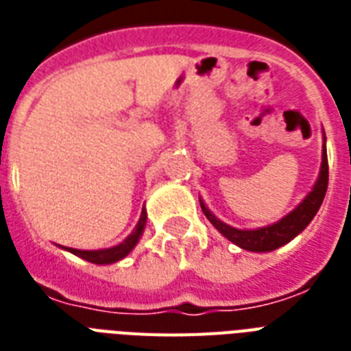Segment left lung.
Instances as JSON below:
<instances>
[{"label": "left lung", "instance_id": "1", "mask_svg": "<svg viewBox=\"0 0 351 351\" xmlns=\"http://www.w3.org/2000/svg\"><path fill=\"white\" fill-rule=\"evenodd\" d=\"M328 189V154H326V134L322 131V162L321 171H319V178H317L315 186L311 187V191L304 197V200L289 211L286 217H282L277 222H273L264 228H256V230H237L233 226L226 224L220 219H217L208 206L204 204L200 198V208L204 215L208 217L211 224L219 230L220 234H224L226 239L237 244L239 247L245 251H253V253H267V251H275L280 245L288 244L289 240L308 228L313 217L317 215L321 208L324 195Z\"/></svg>", "mask_w": 351, "mask_h": 351}]
</instances>
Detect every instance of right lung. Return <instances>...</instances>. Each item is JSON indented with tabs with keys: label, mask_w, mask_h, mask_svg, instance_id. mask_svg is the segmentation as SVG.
<instances>
[{
	"label": "right lung",
	"mask_w": 351,
	"mask_h": 351,
	"mask_svg": "<svg viewBox=\"0 0 351 351\" xmlns=\"http://www.w3.org/2000/svg\"><path fill=\"white\" fill-rule=\"evenodd\" d=\"M145 222H147V211L143 208L142 215H140V220H138L136 228L132 230V233L123 242H120L118 245H112V247H107V250H74V247H63V245H60V247H63L65 251H71L73 255L80 256V258H84L87 262H93V264H100V266H104V264H112V262L125 258L134 250L138 240L142 239L143 230H145Z\"/></svg>",
	"instance_id": "right-lung-1"
}]
</instances>
